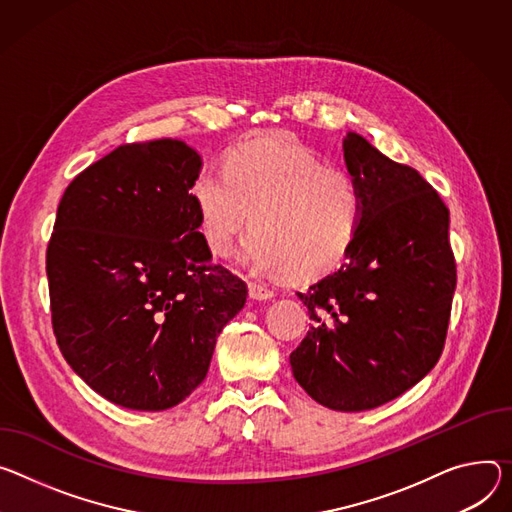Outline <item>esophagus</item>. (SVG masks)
Returning a JSON list of instances; mask_svg holds the SVG:
<instances>
[{
  "label": "esophagus",
  "mask_w": 512,
  "mask_h": 512,
  "mask_svg": "<svg viewBox=\"0 0 512 512\" xmlns=\"http://www.w3.org/2000/svg\"><path fill=\"white\" fill-rule=\"evenodd\" d=\"M249 296H251L253 300H269V298H273V290H269V288H265V286H261V284L251 282V284H249Z\"/></svg>",
  "instance_id": "34e87169"
}]
</instances>
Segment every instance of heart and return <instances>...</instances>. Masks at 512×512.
I'll list each match as a JSON object with an SVG mask.
<instances>
[{
    "label": "heart",
    "mask_w": 512,
    "mask_h": 512,
    "mask_svg": "<svg viewBox=\"0 0 512 512\" xmlns=\"http://www.w3.org/2000/svg\"><path fill=\"white\" fill-rule=\"evenodd\" d=\"M224 174L206 169L190 188L214 255H230L251 224L239 259L255 271L310 282L345 259L361 224V196L347 173L324 169L298 141L259 138L228 155Z\"/></svg>",
    "instance_id": "1"
}]
</instances>
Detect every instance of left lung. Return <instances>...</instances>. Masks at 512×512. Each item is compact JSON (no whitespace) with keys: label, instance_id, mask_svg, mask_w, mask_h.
<instances>
[{"label":"left lung","instance_id":"left-lung-1","mask_svg":"<svg viewBox=\"0 0 512 512\" xmlns=\"http://www.w3.org/2000/svg\"><path fill=\"white\" fill-rule=\"evenodd\" d=\"M343 157L361 196V224L341 269L298 292L312 327L290 365L318 404L361 412L398 398L435 367L457 277L449 210L421 173L357 132L345 134Z\"/></svg>","mask_w":512,"mask_h":512}]
</instances>
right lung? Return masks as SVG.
Returning <instances> with one entry per match:
<instances>
[{
  "mask_svg": "<svg viewBox=\"0 0 512 512\" xmlns=\"http://www.w3.org/2000/svg\"><path fill=\"white\" fill-rule=\"evenodd\" d=\"M196 149L124 145L65 190L46 251L53 329L75 374L130 410H167L206 378L247 286L200 232Z\"/></svg>",
  "mask_w": 512,
  "mask_h": 512,
  "instance_id": "1",
  "label": "right lung"
}]
</instances>
